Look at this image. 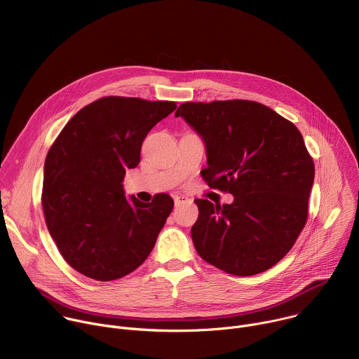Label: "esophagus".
Wrapping results in <instances>:
<instances>
[{
    "instance_id": "obj_1",
    "label": "esophagus",
    "mask_w": 359,
    "mask_h": 359,
    "mask_svg": "<svg viewBox=\"0 0 359 359\" xmlns=\"http://www.w3.org/2000/svg\"><path fill=\"white\" fill-rule=\"evenodd\" d=\"M173 200H175V204H176V206H179V204H182V203L187 201L189 198H187V196H183V194H176V196H173Z\"/></svg>"
}]
</instances>
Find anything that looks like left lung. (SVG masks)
<instances>
[{"instance_id": "obj_1", "label": "left lung", "mask_w": 359, "mask_h": 359, "mask_svg": "<svg viewBox=\"0 0 359 359\" xmlns=\"http://www.w3.org/2000/svg\"><path fill=\"white\" fill-rule=\"evenodd\" d=\"M203 140L210 187L231 204L196 198L191 238L200 257L234 276L263 273L291 250L309 216L314 162L302 135L252 100L186 102L175 114Z\"/></svg>"}]
</instances>
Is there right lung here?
<instances>
[{
    "label": "right lung",
    "instance_id": "1",
    "mask_svg": "<svg viewBox=\"0 0 359 359\" xmlns=\"http://www.w3.org/2000/svg\"><path fill=\"white\" fill-rule=\"evenodd\" d=\"M175 102L107 96L82 108L50 146L42 208L48 231L81 274L112 281L135 271L155 247L173 209L126 198L123 177L140 162L146 135L176 109Z\"/></svg>",
    "mask_w": 359,
    "mask_h": 359
}]
</instances>
